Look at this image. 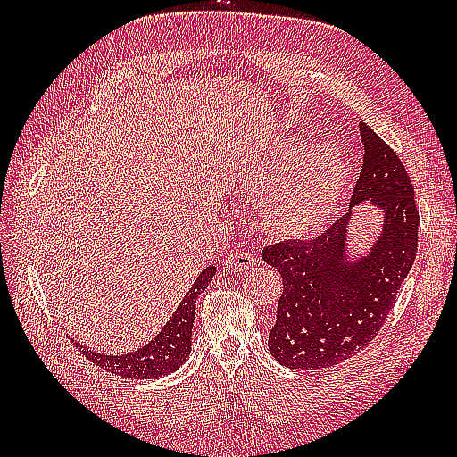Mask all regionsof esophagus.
<instances>
[{
    "label": "esophagus",
    "instance_id": "esophagus-1",
    "mask_svg": "<svg viewBox=\"0 0 457 457\" xmlns=\"http://www.w3.org/2000/svg\"><path fill=\"white\" fill-rule=\"evenodd\" d=\"M257 265V257L247 253V251H234L226 257V269L231 273H241V270H247Z\"/></svg>",
    "mask_w": 457,
    "mask_h": 457
}]
</instances>
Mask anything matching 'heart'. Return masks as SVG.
<instances>
[{
	"instance_id": "heart-1",
	"label": "heart",
	"mask_w": 457,
	"mask_h": 457,
	"mask_svg": "<svg viewBox=\"0 0 457 457\" xmlns=\"http://www.w3.org/2000/svg\"><path fill=\"white\" fill-rule=\"evenodd\" d=\"M261 200L259 221L270 236L304 239L334 216L347 187V164L336 147L283 139L261 153L241 174Z\"/></svg>"
}]
</instances>
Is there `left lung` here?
Wrapping results in <instances>:
<instances>
[{"instance_id":"left-lung-1","label":"left lung","mask_w":457,"mask_h":457,"mask_svg":"<svg viewBox=\"0 0 457 457\" xmlns=\"http://www.w3.org/2000/svg\"><path fill=\"white\" fill-rule=\"evenodd\" d=\"M363 164L345 216L324 236L261 251L283 277L269 352L290 369H324L361 352L378 334L411 273L419 245V210L401 159L367 123H359ZM384 213L382 234L363 256L348 255L353 208Z\"/></svg>"}]
</instances>
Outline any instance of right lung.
Wrapping results in <instances>:
<instances>
[{
  "instance_id": "1",
  "label": "right lung",
  "mask_w": 457,
  "mask_h": 457,
  "mask_svg": "<svg viewBox=\"0 0 457 457\" xmlns=\"http://www.w3.org/2000/svg\"><path fill=\"white\" fill-rule=\"evenodd\" d=\"M216 275V267H206L194 280L188 295L182 298L179 308L161 332L154 336L147 345L137 352L123 355H105L96 353L94 349L76 344L82 355H86L96 365L104 367L105 371L128 378H154L164 377L187 361L192 349V326L194 314H196V300L206 290L208 283Z\"/></svg>"
}]
</instances>
